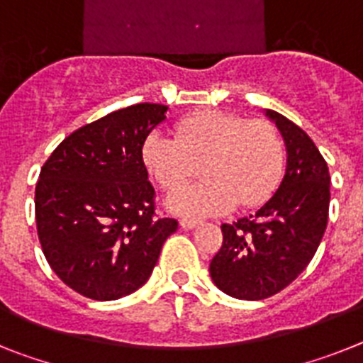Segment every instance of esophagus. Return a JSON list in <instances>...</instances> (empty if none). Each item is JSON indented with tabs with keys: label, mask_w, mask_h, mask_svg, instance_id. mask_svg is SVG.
<instances>
[{
	"label": "esophagus",
	"mask_w": 363,
	"mask_h": 363,
	"mask_svg": "<svg viewBox=\"0 0 363 363\" xmlns=\"http://www.w3.org/2000/svg\"><path fill=\"white\" fill-rule=\"evenodd\" d=\"M181 226L184 230H194L199 226V220H195V219H181Z\"/></svg>",
	"instance_id": "34e87169"
}]
</instances>
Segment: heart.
<instances>
[{
    "mask_svg": "<svg viewBox=\"0 0 363 363\" xmlns=\"http://www.w3.org/2000/svg\"><path fill=\"white\" fill-rule=\"evenodd\" d=\"M283 159L274 125L217 109L179 122L175 140L150 133L143 144L144 166L166 191L178 190L201 166L204 183L175 191L166 201L169 212L186 219L220 216L235 204H261L281 177Z\"/></svg>",
    "mask_w": 363,
    "mask_h": 363,
    "instance_id": "obj_1",
    "label": "heart"
}]
</instances>
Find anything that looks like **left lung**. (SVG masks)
<instances>
[{
  "label": "left lung",
  "instance_id": "obj_1",
  "mask_svg": "<svg viewBox=\"0 0 363 363\" xmlns=\"http://www.w3.org/2000/svg\"><path fill=\"white\" fill-rule=\"evenodd\" d=\"M281 133L286 162L277 190L256 213L223 225V247L210 263L219 291L257 301L291 285L316 254L327 228L330 175L316 144L276 111H263Z\"/></svg>",
  "mask_w": 363,
  "mask_h": 363
}]
</instances>
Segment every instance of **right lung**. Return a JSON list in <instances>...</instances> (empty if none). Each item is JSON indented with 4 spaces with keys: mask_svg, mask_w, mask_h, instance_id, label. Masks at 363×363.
Returning <instances> with one entry per match:
<instances>
[{
    "mask_svg": "<svg viewBox=\"0 0 363 363\" xmlns=\"http://www.w3.org/2000/svg\"><path fill=\"white\" fill-rule=\"evenodd\" d=\"M168 106L135 104L77 129L43 164L36 226L47 263L78 294L124 298L150 279L175 219L153 217L143 144Z\"/></svg>",
    "mask_w": 363,
    "mask_h": 363,
    "instance_id": "right-lung-1",
    "label": "right lung"
}]
</instances>
